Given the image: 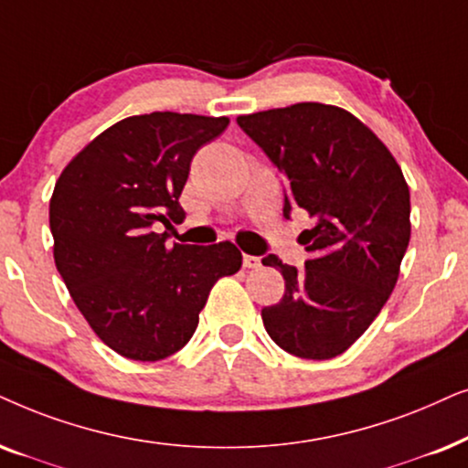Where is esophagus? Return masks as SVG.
<instances>
[{
	"instance_id": "1",
	"label": "esophagus",
	"mask_w": 468,
	"mask_h": 468,
	"mask_svg": "<svg viewBox=\"0 0 468 468\" xmlns=\"http://www.w3.org/2000/svg\"><path fill=\"white\" fill-rule=\"evenodd\" d=\"M244 267H248V270H257V267H261V259L252 257V254H244Z\"/></svg>"
}]
</instances>
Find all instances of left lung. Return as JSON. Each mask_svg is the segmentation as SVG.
Here are the masks:
<instances>
[{"instance_id": "1", "label": "left lung", "mask_w": 468, "mask_h": 468, "mask_svg": "<svg viewBox=\"0 0 468 468\" xmlns=\"http://www.w3.org/2000/svg\"><path fill=\"white\" fill-rule=\"evenodd\" d=\"M286 179L284 216L308 211L303 270L276 254L263 265L284 295L261 310L270 338L302 359H332L359 338L394 291L410 239V195L383 141L340 107L299 102L238 117Z\"/></svg>"}]
</instances>
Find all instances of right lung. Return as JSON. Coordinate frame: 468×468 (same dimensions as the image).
<instances>
[{
    "mask_svg": "<svg viewBox=\"0 0 468 468\" xmlns=\"http://www.w3.org/2000/svg\"><path fill=\"white\" fill-rule=\"evenodd\" d=\"M229 117L155 111L113 123L85 145L55 184L53 257L80 314L104 345L158 361L192 338L218 278L239 271L230 241L166 244L190 162Z\"/></svg>",
    "mask_w": 468,
    "mask_h": 468,
    "instance_id": "add662e5",
    "label": "right lung"
}]
</instances>
